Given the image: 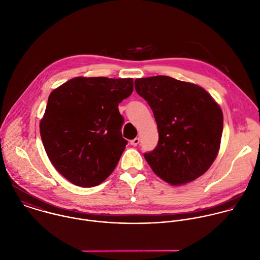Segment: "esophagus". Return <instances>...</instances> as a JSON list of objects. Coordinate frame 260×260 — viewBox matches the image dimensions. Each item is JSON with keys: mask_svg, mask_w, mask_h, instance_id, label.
I'll list each match as a JSON object with an SVG mask.
<instances>
[{"mask_svg": "<svg viewBox=\"0 0 260 260\" xmlns=\"http://www.w3.org/2000/svg\"><path fill=\"white\" fill-rule=\"evenodd\" d=\"M129 143H131L132 146H137V145H139V143H140V138H136V139L132 140Z\"/></svg>", "mask_w": 260, "mask_h": 260, "instance_id": "esophagus-1", "label": "esophagus"}]
</instances>
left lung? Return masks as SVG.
<instances>
[{"label":"left lung","instance_id":"obj_1","mask_svg":"<svg viewBox=\"0 0 260 260\" xmlns=\"http://www.w3.org/2000/svg\"><path fill=\"white\" fill-rule=\"evenodd\" d=\"M137 93L153 110L159 142L144 157L171 185L191 182L216 160L223 133L220 105L203 87L168 76L135 81Z\"/></svg>","mask_w":260,"mask_h":260}]
</instances>
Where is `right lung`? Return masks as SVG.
<instances>
[{
    "mask_svg": "<svg viewBox=\"0 0 260 260\" xmlns=\"http://www.w3.org/2000/svg\"><path fill=\"white\" fill-rule=\"evenodd\" d=\"M134 80L76 77L54 89L40 120V137L53 167L77 186L102 183L115 169L127 141L118 103Z\"/></svg>",
    "mask_w": 260,
    "mask_h": 260,
    "instance_id": "right-lung-1",
    "label": "right lung"
}]
</instances>
